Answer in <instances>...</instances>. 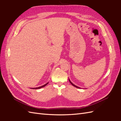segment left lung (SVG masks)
<instances>
[{
  "instance_id": "obj_1",
  "label": "left lung",
  "mask_w": 121,
  "mask_h": 121,
  "mask_svg": "<svg viewBox=\"0 0 121 121\" xmlns=\"http://www.w3.org/2000/svg\"><path fill=\"white\" fill-rule=\"evenodd\" d=\"M69 82H70L71 83V84H72V85H73V86H74V87H76V88H80V87H78V86H76L75 85H74V84H73L71 82V81H70V80H69Z\"/></svg>"
}]
</instances>
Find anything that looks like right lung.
I'll return each instance as SVG.
<instances>
[{
  "instance_id": "obj_1",
  "label": "right lung",
  "mask_w": 121,
  "mask_h": 121,
  "mask_svg": "<svg viewBox=\"0 0 121 121\" xmlns=\"http://www.w3.org/2000/svg\"><path fill=\"white\" fill-rule=\"evenodd\" d=\"M48 83H46V84H44V85L41 86H40V87H37V88H32V89H40V88H42V87H44V86H45L46 85H47V84H48Z\"/></svg>"
}]
</instances>
